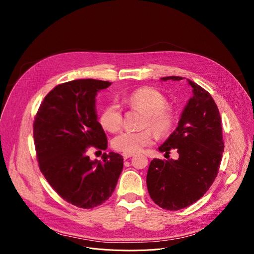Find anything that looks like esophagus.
Listing matches in <instances>:
<instances>
[{"mask_svg": "<svg viewBox=\"0 0 254 254\" xmlns=\"http://www.w3.org/2000/svg\"><path fill=\"white\" fill-rule=\"evenodd\" d=\"M122 155H123V157H124L125 160H127V159H128V158H131V157L133 156L132 153H123Z\"/></svg>", "mask_w": 254, "mask_h": 254, "instance_id": "34e87169", "label": "esophagus"}]
</instances>
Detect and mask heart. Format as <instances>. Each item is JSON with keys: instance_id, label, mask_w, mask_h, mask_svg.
Listing matches in <instances>:
<instances>
[{"instance_id": "heart-1", "label": "heart", "mask_w": 254, "mask_h": 254, "mask_svg": "<svg viewBox=\"0 0 254 254\" xmlns=\"http://www.w3.org/2000/svg\"><path fill=\"white\" fill-rule=\"evenodd\" d=\"M126 102L133 110L146 114L141 127H148L138 131L127 130L116 136L113 146L124 153H136L149 146L154 139V132L161 136L169 135L176 127L177 115L169 107L168 98L159 90L152 87H141L126 97ZM101 127L110 132L119 131L124 125V118L118 103L107 104L100 114ZM151 127L153 129H149Z\"/></svg>"}]
</instances>
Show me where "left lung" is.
<instances>
[{"label": "left lung", "mask_w": 254, "mask_h": 254, "mask_svg": "<svg viewBox=\"0 0 254 254\" xmlns=\"http://www.w3.org/2000/svg\"><path fill=\"white\" fill-rule=\"evenodd\" d=\"M163 80H182L180 76ZM193 88L174 132L159 148L170 154L177 150L178 160L154 159L147 174L148 191L161 208L176 211L198 201L218 174L224 151L221 118L210 93L187 79Z\"/></svg>", "instance_id": "left-lung-1"}]
</instances>
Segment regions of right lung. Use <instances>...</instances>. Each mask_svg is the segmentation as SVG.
Wrapping results in <instances>:
<instances>
[{
  "label": "right lung",
  "mask_w": 254,
  "mask_h": 254,
  "mask_svg": "<svg viewBox=\"0 0 254 254\" xmlns=\"http://www.w3.org/2000/svg\"><path fill=\"white\" fill-rule=\"evenodd\" d=\"M112 82L77 79L55 86L35 116L33 135L39 168L65 201L83 209L104 203L123 171L120 154L103 153L91 161L90 147L106 150V134L97 122L95 96Z\"/></svg>",
  "instance_id": "obj_1"
}]
</instances>
